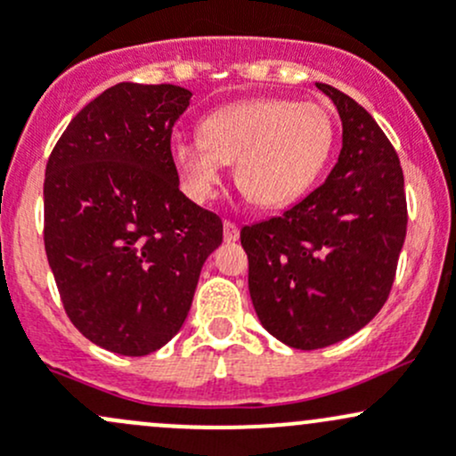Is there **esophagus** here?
I'll use <instances>...</instances> for the list:
<instances>
[{"mask_svg": "<svg viewBox=\"0 0 456 456\" xmlns=\"http://www.w3.org/2000/svg\"><path fill=\"white\" fill-rule=\"evenodd\" d=\"M224 239H226L228 243L237 241V239H239V228H237V224L224 222Z\"/></svg>", "mask_w": 456, "mask_h": 456, "instance_id": "1", "label": "esophagus"}]
</instances>
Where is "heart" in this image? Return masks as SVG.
<instances>
[{"label": "heart", "instance_id": "1", "mask_svg": "<svg viewBox=\"0 0 456 456\" xmlns=\"http://www.w3.org/2000/svg\"><path fill=\"white\" fill-rule=\"evenodd\" d=\"M332 139L330 117L317 104L249 100L204 117L200 139L171 143V160L191 198H215L234 163V183L254 207L282 208L315 183Z\"/></svg>", "mask_w": 456, "mask_h": 456}]
</instances>
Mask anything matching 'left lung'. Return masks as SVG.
Wrapping results in <instances>:
<instances>
[{"mask_svg": "<svg viewBox=\"0 0 456 456\" xmlns=\"http://www.w3.org/2000/svg\"><path fill=\"white\" fill-rule=\"evenodd\" d=\"M317 89L341 117L339 160L281 217L241 228L254 311L269 335L297 350L344 341L374 320L406 237L394 145L352 97L322 82Z\"/></svg>", "mask_w": 456, "mask_h": 456, "instance_id": "obj_1", "label": "left lung"}]
</instances>
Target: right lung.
Listing matches in <instances>:
<instances>
[{"label": "right lung", "instance_id": "obj_1", "mask_svg": "<svg viewBox=\"0 0 456 456\" xmlns=\"http://www.w3.org/2000/svg\"><path fill=\"white\" fill-rule=\"evenodd\" d=\"M193 93L119 82L76 117L45 167V252L73 326L145 356L189 315L222 219L180 191L171 130Z\"/></svg>", "mask_w": 456, "mask_h": 456}]
</instances>
